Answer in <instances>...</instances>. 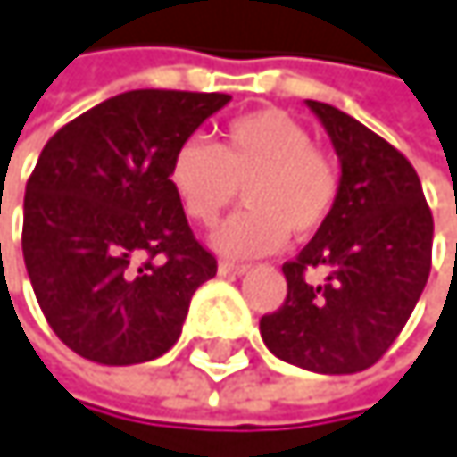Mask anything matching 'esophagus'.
Returning <instances> with one entry per match:
<instances>
[{"mask_svg": "<svg viewBox=\"0 0 457 457\" xmlns=\"http://www.w3.org/2000/svg\"><path fill=\"white\" fill-rule=\"evenodd\" d=\"M249 265L246 262H230V260H221L219 262V273L221 276H236V273H246Z\"/></svg>", "mask_w": 457, "mask_h": 457, "instance_id": "esophagus-1", "label": "esophagus"}]
</instances>
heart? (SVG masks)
Masks as SVG:
<instances>
[{"label": "heart", "mask_w": 457, "mask_h": 457, "mask_svg": "<svg viewBox=\"0 0 457 457\" xmlns=\"http://www.w3.org/2000/svg\"><path fill=\"white\" fill-rule=\"evenodd\" d=\"M168 179L197 224H213L244 187L249 205L211 236L219 252L233 257L273 252L289 233L295 238L320 233L341 197L338 162L312 143L298 119L276 108L230 119L216 145L181 143Z\"/></svg>", "instance_id": "b5f03b06"}]
</instances>
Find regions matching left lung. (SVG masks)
<instances>
[{
	"label": "left lung",
	"instance_id": "obj_1",
	"mask_svg": "<svg viewBox=\"0 0 457 457\" xmlns=\"http://www.w3.org/2000/svg\"><path fill=\"white\" fill-rule=\"evenodd\" d=\"M341 159V197L281 265L284 303L260 320L265 346L317 374L371 369L403 330L431 273L434 216L411 162L344 111L309 100ZM326 278L314 282L311 273Z\"/></svg>",
	"mask_w": 457,
	"mask_h": 457
}]
</instances>
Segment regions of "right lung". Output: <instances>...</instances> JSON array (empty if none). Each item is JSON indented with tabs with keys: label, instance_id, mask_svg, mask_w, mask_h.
I'll return each mask as SVG.
<instances>
[{
	"label": "right lung",
	"instance_id": "obj_1",
	"mask_svg": "<svg viewBox=\"0 0 457 457\" xmlns=\"http://www.w3.org/2000/svg\"><path fill=\"white\" fill-rule=\"evenodd\" d=\"M230 94L137 88L64 124L26 181L23 262L54 333L86 361L132 366L181 336L216 257L170 187V159Z\"/></svg>",
	"mask_w": 457,
	"mask_h": 457
}]
</instances>
